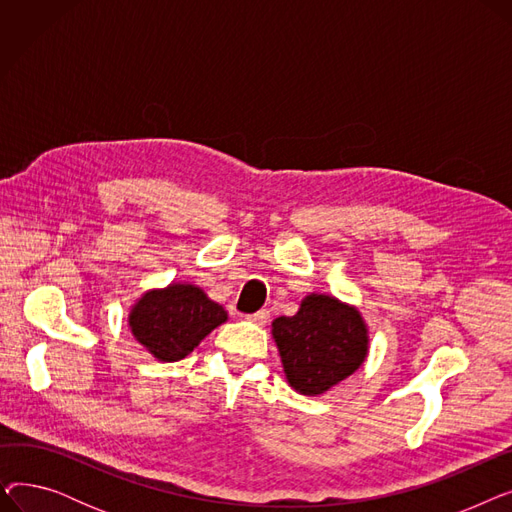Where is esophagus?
Listing matches in <instances>:
<instances>
[{"instance_id":"esophagus-1","label":"esophagus","mask_w":512,"mask_h":512,"mask_svg":"<svg viewBox=\"0 0 512 512\" xmlns=\"http://www.w3.org/2000/svg\"><path fill=\"white\" fill-rule=\"evenodd\" d=\"M267 317H270V311H267V309H261V311H257V313L247 315V319H249V321H253V324H257V326H265Z\"/></svg>"}]
</instances>
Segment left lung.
I'll return each mask as SVG.
<instances>
[{"label": "left lung", "instance_id": "8db88e82", "mask_svg": "<svg viewBox=\"0 0 512 512\" xmlns=\"http://www.w3.org/2000/svg\"><path fill=\"white\" fill-rule=\"evenodd\" d=\"M272 336L288 384L305 396L346 380L369 351L367 324L357 307L330 294H307L297 315L274 319Z\"/></svg>", "mask_w": 512, "mask_h": 512}]
</instances>
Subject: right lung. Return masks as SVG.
<instances>
[{
	"label": "right lung",
	"instance_id": "add662e5",
	"mask_svg": "<svg viewBox=\"0 0 512 512\" xmlns=\"http://www.w3.org/2000/svg\"><path fill=\"white\" fill-rule=\"evenodd\" d=\"M228 319L195 284H170L145 292L128 313L132 336L157 361H180Z\"/></svg>",
	"mask_w": 512,
	"mask_h": 512
}]
</instances>
